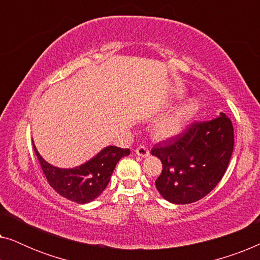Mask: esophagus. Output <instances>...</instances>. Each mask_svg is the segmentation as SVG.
I'll use <instances>...</instances> for the list:
<instances>
[{
	"label": "esophagus",
	"mask_w": 260,
	"mask_h": 260,
	"mask_svg": "<svg viewBox=\"0 0 260 260\" xmlns=\"http://www.w3.org/2000/svg\"><path fill=\"white\" fill-rule=\"evenodd\" d=\"M136 155L141 156V157H148V156L150 155V152H149L148 148H145V147H143V145H141V147H138L136 149Z\"/></svg>",
	"instance_id": "34e87169"
}]
</instances>
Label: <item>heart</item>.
Here are the masks:
<instances>
[{
  "mask_svg": "<svg viewBox=\"0 0 260 260\" xmlns=\"http://www.w3.org/2000/svg\"><path fill=\"white\" fill-rule=\"evenodd\" d=\"M198 103L190 99L175 111L157 119L152 126L154 135L159 140H172L180 136L187 125L188 119L197 111Z\"/></svg>",
  "mask_w": 260,
  "mask_h": 260,
  "instance_id": "b5f03b06",
  "label": "heart"
}]
</instances>
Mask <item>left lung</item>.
Wrapping results in <instances>:
<instances>
[{
	"instance_id": "8db88e82",
	"label": "left lung",
	"mask_w": 260,
	"mask_h": 260,
	"mask_svg": "<svg viewBox=\"0 0 260 260\" xmlns=\"http://www.w3.org/2000/svg\"><path fill=\"white\" fill-rule=\"evenodd\" d=\"M233 145L232 122L223 112L207 122H195L180 136L156 144L151 155L163 166L155 181L158 193L175 205L201 200L226 173Z\"/></svg>"
}]
</instances>
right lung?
Masks as SVG:
<instances>
[{"instance_id": "right-lung-1", "label": "right lung", "mask_w": 260, "mask_h": 260, "mask_svg": "<svg viewBox=\"0 0 260 260\" xmlns=\"http://www.w3.org/2000/svg\"><path fill=\"white\" fill-rule=\"evenodd\" d=\"M33 148L51 187L61 197L77 204L95 200L109 184L119 159L130 154L129 149L108 145L83 165L74 168H58L39 154L34 143Z\"/></svg>"}]
</instances>
